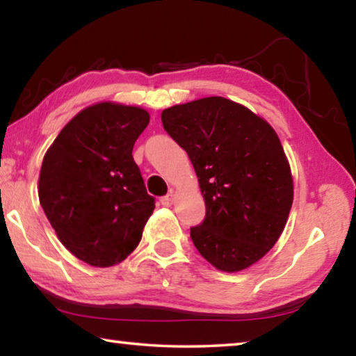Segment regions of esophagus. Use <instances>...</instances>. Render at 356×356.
Returning <instances> with one entry per match:
<instances>
[{"label": "esophagus", "instance_id": "1", "mask_svg": "<svg viewBox=\"0 0 356 356\" xmlns=\"http://www.w3.org/2000/svg\"><path fill=\"white\" fill-rule=\"evenodd\" d=\"M173 202H175V194H168V195H165V197H162V199H161V205L172 207Z\"/></svg>", "mask_w": 356, "mask_h": 356}]
</instances>
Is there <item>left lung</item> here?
Wrapping results in <instances>:
<instances>
[{
    "instance_id": "obj_1",
    "label": "left lung",
    "mask_w": 356,
    "mask_h": 356,
    "mask_svg": "<svg viewBox=\"0 0 356 356\" xmlns=\"http://www.w3.org/2000/svg\"><path fill=\"white\" fill-rule=\"evenodd\" d=\"M164 129L188 153L207 205L191 229L200 255L238 273L279 240L293 203V177L276 131L252 110L211 96L165 108Z\"/></svg>"
}]
</instances>
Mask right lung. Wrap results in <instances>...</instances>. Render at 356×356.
I'll return each instance as SVG.
<instances>
[{"instance_id": "right-lung-1", "label": "right lung", "mask_w": 356, "mask_h": 356, "mask_svg": "<svg viewBox=\"0 0 356 356\" xmlns=\"http://www.w3.org/2000/svg\"><path fill=\"white\" fill-rule=\"evenodd\" d=\"M149 123L137 106L104 101L79 112L44 156L39 202L58 240L85 264L118 265L154 209L132 148Z\"/></svg>"}]
</instances>
